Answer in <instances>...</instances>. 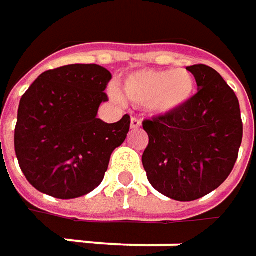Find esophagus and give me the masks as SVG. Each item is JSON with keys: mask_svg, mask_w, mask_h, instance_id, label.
<instances>
[{"mask_svg": "<svg viewBox=\"0 0 256 256\" xmlns=\"http://www.w3.org/2000/svg\"><path fill=\"white\" fill-rule=\"evenodd\" d=\"M141 121L138 120V118H131V128L132 130H136V128H141Z\"/></svg>", "mask_w": 256, "mask_h": 256, "instance_id": "esophagus-1", "label": "esophagus"}]
</instances>
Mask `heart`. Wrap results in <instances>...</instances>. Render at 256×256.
Segmentation results:
<instances>
[{
  "label": "heart",
  "instance_id": "obj_1",
  "mask_svg": "<svg viewBox=\"0 0 256 256\" xmlns=\"http://www.w3.org/2000/svg\"><path fill=\"white\" fill-rule=\"evenodd\" d=\"M196 82L186 70H141L124 76L120 94L112 91L115 101L121 96L151 112L171 114L184 108L195 94Z\"/></svg>",
  "mask_w": 256,
  "mask_h": 256
}]
</instances>
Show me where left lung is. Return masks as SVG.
Instances as JSON below:
<instances>
[{"label":"left lung","mask_w":256,"mask_h":256,"mask_svg":"<svg viewBox=\"0 0 256 256\" xmlns=\"http://www.w3.org/2000/svg\"><path fill=\"white\" fill-rule=\"evenodd\" d=\"M198 92L184 108L144 121L148 181L175 201H195L216 190L234 170L242 142L240 102L208 65L186 66Z\"/></svg>","instance_id":"obj_1"}]
</instances>
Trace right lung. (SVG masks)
I'll return each instance as SVG.
<instances>
[{
  "label": "right lung",
  "instance_id": "add662e5",
  "mask_svg": "<svg viewBox=\"0 0 256 256\" xmlns=\"http://www.w3.org/2000/svg\"><path fill=\"white\" fill-rule=\"evenodd\" d=\"M111 72L96 64L45 71L22 95L15 125V154L28 182L42 194L72 200L104 180L111 154L125 141L131 118H96Z\"/></svg>",
  "mask_w": 256,
  "mask_h": 256
}]
</instances>
